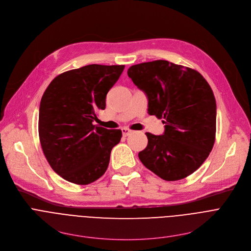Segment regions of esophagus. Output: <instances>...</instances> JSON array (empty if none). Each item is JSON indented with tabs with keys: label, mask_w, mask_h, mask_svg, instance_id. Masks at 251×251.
Masks as SVG:
<instances>
[{
	"label": "esophagus",
	"mask_w": 251,
	"mask_h": 251,
	"mask_svg": "<svg viewBox=\"0 0 251 251\" xmlns=\"http://www.w3.org/2000/svg\"><path fill=\"white\" fill-rule=\"evenodd\" d=\"M131 133H132V131H131V130H129V129H127V128H123V129H122V134H123V136H124V137H126V136L130 135Z\"/></svg>",
	"instance_id": "34e87169"
}]
</instances>
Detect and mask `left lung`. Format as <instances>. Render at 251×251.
Here are the masks:
<instances>
[{
	"mask_svg": "<svg viewBox=\"0 0 251 251\" xmlns=\"http://www.w3.org/2000/svg\"><path fill=\"white\" fill-rule=\"evenodd\" d=\"M128 76L145 92L148 113L163 119V135L146 133L139 159L165 181H177L197 171L216 140L217 103L197 70L167 60L132 65Z\"/></svg>",
	"mask_w": 251,
	"mask_h": 251,
	"instance_id": "1",
	"label": "left lung"
}]
</instances>
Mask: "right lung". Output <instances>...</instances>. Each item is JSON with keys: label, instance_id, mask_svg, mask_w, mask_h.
<instances>
[{"label": "right lung", "instance_id": "1", "mask_svg": "<svg viewBox=\"0 0 251 251\" xmlns=\"http://www.w3.org/2000/svg\"><path fill=\"white\" fill-rule=\"evenodd\" d=\"M124 65L89 64L57 75L40 105L39 135L51 169L64 180L88 185L103 176L121 130L92 124Z\"/></svg>", "mask_w": 251, "mask_h": 251}]
</instances>
